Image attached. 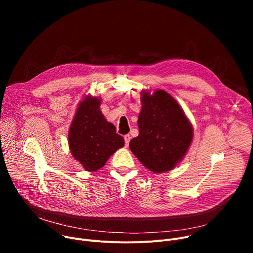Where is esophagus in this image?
I'll return each mask as SVG.
<instances>
[{
  "instance_id": "esophagus-1",
  "label": "esophagus",
  "mask_w": 253,
  "mask_h": 253,
  "mask_svg": "<svg viewBox=\"0 0 253 253\" xmlns=\"http://www.w3.org/2000/svg\"><path fill=\"white\" fill-rule=\"evenodd\" d=\"M130 139H131V136H130L129 134H126V135L124 136V140H125V144H126V145H128V144H129Z\"/></svg>"
}]
</instances>
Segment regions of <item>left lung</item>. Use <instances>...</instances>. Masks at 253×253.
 Listing matches in <instances>:
<instances>
[{
	"instance_id": "obj_1",
	"label": "left lung",
	"mask_w": 253,
	"mask_h": 253,
	"mask_svg": "<svg viewBox=\"0 0 253 253\" xmlns=\"http://www.w3.org/2000/svg\"><path fill=\"white\" fill-rule=\"evenodd\" d=\"M137 137L129 142L131 152L155 173L173 169L187 153L193 127L177 101L164 90L141 92Z\"/></svg>"
}]
</instances>
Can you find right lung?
<instances>
[{
    "mask_svg": "<svg viewBox=\"0 0 253 253\" xmlns=\"http://www.w3.org/2000/svg\"><path fill=\"white\" fill-rule=\"evenodd\" d=\"M100 99L87 96L80 103L69 131L72 155L87 171L103 167L109 158L124 147V138L116 132L99 110Z\"/></svg>",
    "mask_w": 253,
    "mask_h": 253,
    "instance_id": "1",
    "label": "right lung"
}]
</instances>
